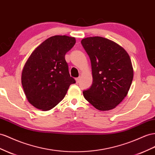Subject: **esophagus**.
<instances>
[{
	"label": "esophagus",
	"mask_w": 155,
	"mask_h": 155,
	"mask_svg": "<svg viewBox=\"0 0 155 155\" xmlns=\"http://www.w3.org/2000/svg\"><path fill=\"white\" fill-rule=\"evenodd\" d=\"M76 83H79V81H80V78H76Z\"/></svg>",
	"instance_id": "obj_1"
}]
</instances>
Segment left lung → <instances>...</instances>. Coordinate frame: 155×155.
Returning <instances> with one entry per match:
<instances>
[{"mask_svg":"<svg viewBox=\"0 0 155 155\" xmlns=\"http://www.w3.org/2000/svg\"><path fill=\"white\" fill-rule=\"evenodd\" d=\"M81 43L89 55L93 84L83 91L84 98L96 109L108 111L126 97L132 84L134 71L124 49L100 36L83 38Z\"/></svg>","mask_w":155,"mask_h":155,"instance_id":"1","label":"left lung"}]
</instances>
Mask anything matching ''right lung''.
<instances>
[{"instance_id": "1", "label": "right lung", "mask_w": 155, "mask_h": 155, "mask_svg": "<svg viewBox=\"0 0 155 155\" xmlns=\"http://www.w3.org/2000/svg\"><path fill=\"white\" fill-rule=\"evenodd\" d=\"M76 44L74 37L56 35L38 45L28 57L21 83L29 103L42 111L51 110L63 99L71 84L65 54Z\"/></svg>"}]
</instances>
